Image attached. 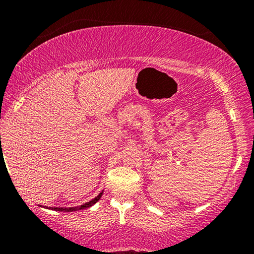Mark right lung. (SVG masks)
Wrapping results in <instances>:
<instances>
[{
    "label": "right lung",
    "instance_id": "add662e5",
    "mask_svg": "<svg viewBox=\"0 0 254 254\" xmlns=\"http://www.w3.org/2000/svg\"><path fill=\"white\" fill-rule=\"evenodd\" d=\"M101 196H103V191H101L100 193H99L98 196L94 198V199L89 200V202L84 203V204H82V205H80V206H71V208H48V209H51V210H56V211H68V212H69V211H77V210H83V209L90 208V206H92V205H94V204L97 203L99 199H100ZM44 208H45V206H44Z\"/></svg>",
    "mask_w": 254,
    "mask_h": 254
}]
</instances>
